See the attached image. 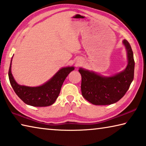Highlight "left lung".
Segmentation results:
<instances>
[{"instance_id": "1", "label": "left lung", "mask_w": 146, "mask_h": 146, "mask_svg": "<svg viewBox=\"0 0 146 146\" xmlns=\"http://www.w3.org/2000/svg\"><path fill=\"white\" fill-rule=\"evenodd\" d=\"M127 49L128 64L122 72L111 77H104L95 73L80 68L82 76L81 91L83 97L94 105H110L122 98L134 78L133 53L127 40H123Z\"/></svg>"}]
</instances>
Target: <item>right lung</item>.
Masks as SVG:
<instances>
[{"label":"right lung","mask_w":146,"mask_h":146,"mask_svg":"<svg viewBox=\"0 0 146 146\" xmlns=\"http://www.w3.org/2000/svg\"><path fill=\"white\" fill-rule=\"evenodd\" d=\"M11 62L8 76L14 91L24 103L35 107H45L52 105L58 97L64 80L68 74L74 70L73 67L63 68L42 86L28 87L20 86L15 82L11 74Z\"/></svg>","instance_id":"right-lung-1"}]
</instances>
